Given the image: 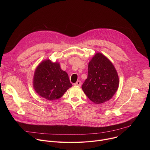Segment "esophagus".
I'll use <instances>...</instances> for the list:
<instances>
[{"instance_id":"1","label":"esophagus","mask_w":150,"mask_h":150,"mask_svg":"<svg viewBox=\"0 0 150 150\" xmlns=\"http://www.w3.org/2000/svg\"><path fill=\"white\" fill-rule=\"evenodd\" d=\"M81 81H77V82L74 83V85H76V86H81Z\"/></svg>"}]
</instances>
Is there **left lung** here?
<instances>
[{"label": "left lung", "instance_id": "left-lung-1", "mask_svg": "<svg viewBox=\"0 0 150 150\" xmlns=\"http://www.w3.org/2000/svg\"><path fill=\"white\" fill-rule=\"evenodd\" d=\"M119 87V77L112 62L100 53L88 64L87 78L82 84L84 93L93 102L103 103L112 98Z\"/></svg>", "mask_w": 150, "mask_h": 150}]
</instances>
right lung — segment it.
Segmentation results:
<instances>
[{"instance_id": "right-lung-1", "label": "right lung", "mask_w": 150, "mask_h": 150, "mask_svg": "<svg viewBox=\"0 0 150 150\" xmlns=\"http://www.w3.org/2000/svg\"><path fill=\"white\" fill-rule=\"evenodd\" d=\"M33 86L41 97L48 100H54L60 98L72 87V83L68 74L60 69L58 63L46 60L37 68Z\"/></svg>"}]
</instances>
